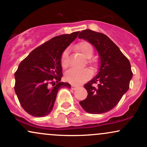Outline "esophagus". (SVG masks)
<instances>
[{"label": "esophagus", "mask_w": 147, "mask_h": 147, "mask_svg": "<svg viewBox=\"0 0 147 147\" xmlns=\"http://www.w3.org/2000/svg\"><path fill=\"white\" fill-rule=\"evenodd\" d=\"M77 86H76L75 85H71V88L72 90H75V89H77Z\"/></svg>", "instance_id": "esophagus-1"}]
</instances>
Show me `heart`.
I'll return each instance as SVG.
<instances>
[{
	"instance_id": "1",
	"label": "heart",
	"mask_w": 147,
	"mask_h": 147,
	"mask_svg": "<svg viewBox=\"0 0 147 147\" xmlns=\"http://www.w3.org/2000/svg\"><path fill=\"white\" fill-rule=\"evenodd\" d=\"M77 49L79 52H82L83 55L87 59H90L93 56L94 50L92 45L87 41H82L77 45ZM68 49L65 50L61 57V64L62 67L65 68L68 63ZM89 63L91 65H95V62L94 61H90ZM90 77V72L87 69L77 70V69L71 68L65 73L64 78L65 81L72 84H79L88 79Z\"/></svg>"
}]
</instances>
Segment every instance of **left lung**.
<instances>
[{
	"mask_svg": "<svg viewBox=\"0 0 147 147\" xmlns=\"http://www.w3.org/2000/svg\"><path fill=\"white\" fill-rule=\"evenodd\" d=\"M79 38L95 47L100 63L97 75L84 85L88 96L79 104L89 113H106L117 105L129 90L133 77L131 63L117 45L104 34L85 30L81 32ZM95 83L97 87L93 86Z\"/></svg>",
	"mask_w": 147,
	"mask_h": 147,
	"instance_id": "1",
	"label": "left lung"
}]
</instances>
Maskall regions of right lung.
<instances>
[{
    "label": "right lung",
    "instance_id": "1",
    "mask_svg": "<svg viewBox=\"0 0 147 147\" xmlns=\"http://www.w3.org/2000/svg\"><path fill=\"white\" fill-rule=\"evenodd\" d=\"M79 32L62 34L37 47L24 59L14 73V90L23 109L34 117L51 113L57 92L70 84L61 82V57Z\"/></svg>",
    "mask_w": 147,
    "mask_h": 147
}]
</instances>
